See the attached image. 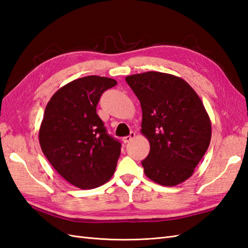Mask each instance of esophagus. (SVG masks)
Instances as JSON below:
<instances>
[{
	"instance_id": "34e87169",
	"label": "esophagus",
	"mask_w": 248,
	"mask_h": 248,
	"mask_svg": "<svg viewBox=\"0 0 248 248\" xmlns=\"http://www.w3.org/2000/svg\"><path fill=\"white\" fill-rule=\"evenodd\" d=\"M135 137H136V134H135L134 131H131L129 136H127V137H124V138L122 139V140H123V142H124V143H129V142L132 140V139H135Z\"/></svg>"
}]
</instances>
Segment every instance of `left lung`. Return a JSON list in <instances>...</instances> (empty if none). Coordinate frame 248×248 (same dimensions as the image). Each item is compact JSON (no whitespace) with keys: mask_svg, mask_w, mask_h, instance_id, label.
Instances as JSON below:
<instances>
[{"mask_svg":"<svg viewBox=\"0 0 248 248\" xmlns=\"http://www.w3.org/2000/svg\"><path fill=\"white\" fill-rule=\"evenodd\" d=\"M142 108L141 132L150 144L142 161L154 182L176 186L190 178L206 153L211 123L201 99L183 78L158 71L125 78Z\"/></svg>","mask_w":248,"mask_h":248,"instance_id":"1","label":"left lung"}]
</instances>
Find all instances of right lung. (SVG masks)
<instances>
[{"instance_id": "obj_1", "label": "right lung", "mask_w": 248, "mask_h": 248, "mask_svg": "<svg viewBox=\"0 0 248 248\" xmlns=\"http://www.w3.org/2000/svg\"><path fill=\"white\" fill-rule=\"evenodd\" d=\"M116 85L105 77L77 78L60 88L45 108L39 131L42 152L59 174L81 189L103 185L116 170L121 143L96 114L102 93Z\"/></svg>"}]
</instances>
